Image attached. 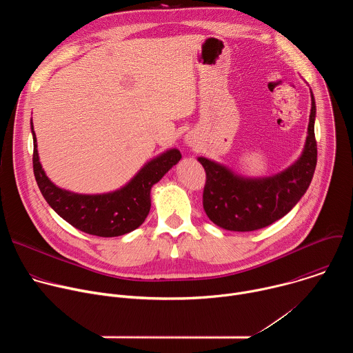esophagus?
<instances>
[{
  "mask_svg": "<svg viewBox=\"0 0 353 353\" xmlns=\"http://www.w3.org/2000/svg\"><path fill=\"white\" fill-rule=\"evenodd\" d=\"M185 143H187L188 146H192V145H194V138H192L191 134H187V135H185Z\"/></svg>",
  "mask_w": 353,
  "mask_h": 353,
  "instance_id": "1",
  "label": "esophagus"
}]
</instances>
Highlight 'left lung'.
Masks as SVG:
<instances>
[{
    "instance_id": "obj_1",
    "label": "left lung",
    "mask_w": 353,
    "mask_h": 353,
    "mask_svg": "<svg viewBox=\"0 0 353 353\" xmlns=\"http://www.w3.org/2000/svg\"><path fill=\"white\" fill-rule=\"evenodd\" d=\"M310 96L312 110L303 150L282 172L264 177H248L216 161L196 158L207 172L204 210L216 226L232 232L265 228L285 216L305 195L317 165L316 100L312 89Z\"/></svg>"
}]
</instances>
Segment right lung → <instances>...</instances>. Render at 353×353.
<instances>
[{"label":"right lung","mask_w":353,"mask_h":353,"mask_svg":"<svg viewBox=\"0 0 353 353\" xmlns=\"http://www.w3.org/2000/svg\"><path fill=\"white\" fill-rule=\"evenodd\" d=\"M30 128L33 172L47 204L78 230L99 237L123 236L139 228L150 210V190L181 159L180 150L170 148L149 159L120 188L99 194L74 192L47 177L40 163L32 120Z\"/></svg>","instance_id":"obj_1"}]
</instances>
